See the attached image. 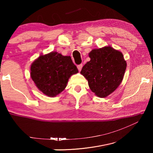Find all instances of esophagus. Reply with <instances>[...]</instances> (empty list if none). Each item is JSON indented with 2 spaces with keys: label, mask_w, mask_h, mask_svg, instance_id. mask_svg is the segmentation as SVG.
Returning <instances> with one entry per match:
<instances>
[{
  "label": "esophagus",
  "mask_w": 153,
  "mask_h": 153,
  "mask_svg": "<svg viewBox=\"0 0 153 153\" xmlns=\"http://www.w3.org/2000/svg\"><path fill=\"white\" fill-rule=\"evenodd\" d=\"M82 67H83V65H82V64H80V65H77V69H78V70H79V71L82 70Z\"/></svg>",
  "instance_id": "1"
}]
</instances>
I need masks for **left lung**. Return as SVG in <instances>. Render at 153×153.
<instances>
[{
    "label": "left lung",
    "instance_id": "1",
    "mask_svg": "<svg viewBox=\"0 0 153 153\" xmlns=\"http://www.w3.org/2000/svg\"><path fill=\"white\" fill-rule=\"evenodd\" d=\"M90 61L80 73L85 77L90 90L100 98H105L117 88L122 82L127 64L120 51L110 46L93 49Z\"/></svg>",
    "mask_w": 153,
    "mask_h": 153
}]
</instances>
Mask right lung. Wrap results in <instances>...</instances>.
<instances>
[{
  "label": "right lung",
  "mask_w": 153,
  "mask_h": 153,
  "mask_svg": "<svg viewBox=\"0 0 153 153\" xmlns=\"http://www.w3.org/2000/svg\"><path fill=\"white\" fill-rule=\"evenodd\" d=\"M77 72L70 56H63L56 52L40 55L30 67V76L36 87L50 97L60 94L69 77Z\"/></svg>",
  "instance_id": "obj_1"
}]
</instances>
